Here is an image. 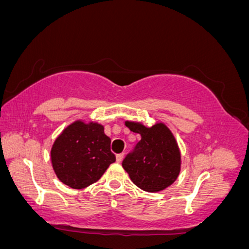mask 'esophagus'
I'll use <instances>...</instances> for the list:
<instances>
[{"label":"esophagus","instance_id":"esophagus-1","mask_svg":"<svg viewBox=\"0 0 249 249\" xmlns=\"http://www.w3.org/2000/svg\"><path fill=\"white\" fill-rule=\"evenodd\" d=\"M124 158V153H120V154H116V161L117 162H122Z\"/></svg>","mask_w":249,"mask_h":249}]
</instances>
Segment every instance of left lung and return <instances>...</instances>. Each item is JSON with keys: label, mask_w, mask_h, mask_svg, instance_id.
<instances>
[{"label": "left lung", "mask_w": 249, "mask_h": 249, "mask_svg": "<svg viewBox=\"0 0 249 249\" xmlns=\"http://www.w3.org/2000/svg\"><path fill=\"white\" fill-rule=\"evenodd\" d=\"M125 125L139 133L141 141L124 159V170L142 190H164L177 180L181 170V153L176 137L164 123L147 127L140 122L126 121Z\"/></svg>", "instance_id": "1"}]
</instances>
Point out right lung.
Listing matches in <instances>:
<instances>
[{"instance_id":"obj_1","label":"right lung","mask_w":249,"mask_h":249,"mask_svg":"<svg viewBox=\"0 0 249 249\" xmlns=\"http://www.w3.org/2000/svg\"><path fill=\"white\" fill-rule=\"evenodd\" d=\"M50 158L58 179L72 189L95 183L115 162L104 126L81 120L67 126L55 139Z\"/></svg>"}]
</instances>
